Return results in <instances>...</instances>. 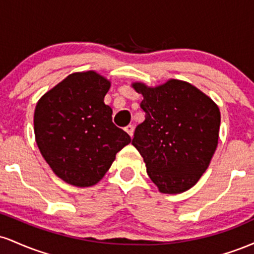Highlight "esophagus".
<instances>
[{
    "label": "esophagus",
    "instance_id": "obj_1",
    "mask_svg": "<svg viewBox=\"0 0 254 254\" xmlns=\"http://www.w3.org/2000/svg\"><path fill=\"white\" fill-rule=\"evenodd\" d=\"M124 130L127 131V133H129V136H130V137H132V135H133V130H135V129H133L132 125L129 124V125H127V127H124Z\"/></svg>",
    "mask_w": 254,
    "mask_h": 254
}]
</instances>
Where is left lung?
Returning a JSON list of instances; mask_svg holds the SVG:
<instances>
[{"instance_id": "1", "label": "left lung", "mask_w": 254, "mask_h": 254, "mask_svg": "<svg viewBox=\"0 0 254 254\" xmlns=\"http://www.w3.org/2000/svg\"><path fill=\"white\" fill-rule=\"evenodd\" d=\"M143 95L145 118L132 145L162 193H180L196 184L216 150L221 115L217 105L191 83L172 80L151 88L132 83Z\"/></svg>"}]
</instances>
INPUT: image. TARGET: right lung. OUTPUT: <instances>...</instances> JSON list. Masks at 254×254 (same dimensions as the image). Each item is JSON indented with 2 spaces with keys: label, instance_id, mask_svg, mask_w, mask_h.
Masks as SVG:
<instances>
[{
  "label": "right lung",
  "instance_id": "1",
  "mask_svg": "<svg viewBox=\"0 0 254 254\" xmlns=\"http://www.w3.org/2000/svg\"><path fill=\"white\" fill-rule=\"evenodd\" d=\"M110 81L95 71L74 72L49 90L34 111L40 153L57 177L88 188L103 179L130 136L112 123L104 98Z\"/></svg>",
  "mask_w": 254,
  "mask_h": 254
}]
</instances>
